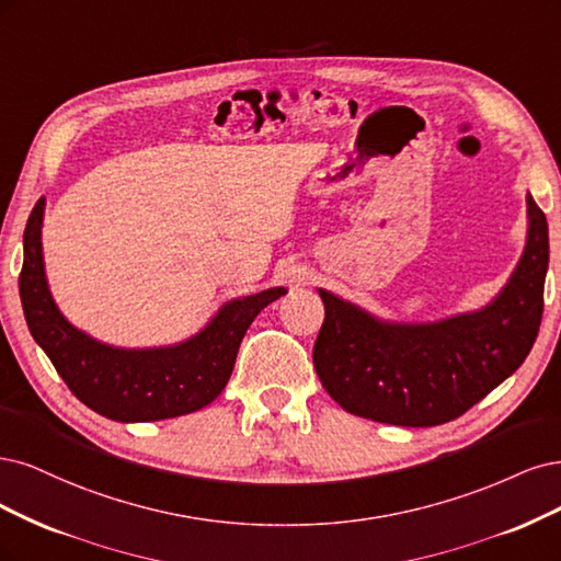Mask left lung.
<instances>
[{
    "label": "left lung",
    "instance_id": "obj_1",
    "mask_svg": "<svg viewBox=\"0 0 561 561\" xmlns=\"http://www.w3.org/2000/svg\"><path fill=\"white\" fill-rule=\"evenodd\" d=\"M527 244L511 279L480 310L428 323L379 319L319 288L323 327L314 368L352 414L396 426L457 420L511 377L531 352L548 273V221L527 193Z\"/></svg>",
    "mask_w": 561,
    "mask_h": 561
}]
</instances>
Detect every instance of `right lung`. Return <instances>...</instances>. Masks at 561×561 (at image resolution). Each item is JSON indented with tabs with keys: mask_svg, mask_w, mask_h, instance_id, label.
Masks as SVG:
<instances>
[{
	"mask_svg": "<svg viewBox=\"0 0 561 561\" xmlns=\"http://www.w3.org/2000/svg\"><path fill=\"white\" fill-rule=\"evenodd\" d=\"M46 197L34 205L23 234L18 288L27 329L77 399L114 422H158L209 405L228 385L240 342L284 286L224 302L203 331L168 347L125 350L71 327L50 296L42 226Z\"/></svg>",
	"mask_w": 561,
	"mask_h": 561,
	"instance_id": "add662e5",
	"label": "right lung"
}]
</instances>
